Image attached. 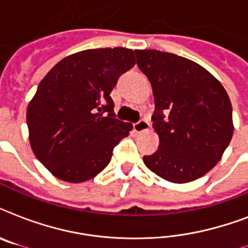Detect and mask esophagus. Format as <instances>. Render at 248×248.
I'll return each instance as SVG.
<instances>
[{
    "instance_id": "34e87169",
    "label": "esophagus",
    "mask_w": 248,
    "mask_h": 248,
    "mask_svg": "<svg viewBox=\"0 0 248 248\" xmlns=\"http://www.w3.org/2000/svg\"><path fill=\"white\" fill-rule=\"evenodd\" d=\"M149 127H151V124H149V122H148L147 120H140L139 122H136V124H134V131L140 134V132H144L147 131V130H149Z\"/></svg>"
}]
</instances>
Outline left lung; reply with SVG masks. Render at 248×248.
<instances>
[{"label":"left lung","instance_id":"1","mask_svg":"<svg viewBox=\"0 0 248 248\" xmlns=\"http://www.w3.org/2000/svg\"><path fill=\"white\" fill-rule=\"evenodd\" d=\"M136 64L153 90L158 151L144 155L148 169L184 184L219 162L234 131L231 99L219 79L192 60L158 50H135Z\"/></svg>","mask_w":248,"mask_h":248}]
</instances>
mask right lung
Listing matches in <instances>:
<instances>
[{"mask_svg": "<svg viewBox=\"0 0 248 248\" xmlns=\"http://www.w3.org/2000/svg\"><path fill=\"white\" fill-rule=\"evenodd\" d=\"M134 65L130 48H90L65 56L41 81L27 108L29 143L54 176L83 183L108 166L132 130L114 117L110 93Z\"/></svg>", "mask_w": 248, "mask_h": 248, "instance_id": "right-lung-1", "label": "right lung"}]
</instances>
